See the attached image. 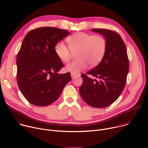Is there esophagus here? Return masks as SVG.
<instances>
[{"instance_id": "obj_1", "label": "esophagus", "mask_w": 148, "mask_h": 148, "mask_svg": "<svg viewBox=\"0 0 148 148\" xmlns=\"http://www.w3.org/2000/svg\"><path fill=\"white\" fill-rule=\"evenodd\" d=\"M76 75H77V74H74V73H71V74L72 78H74Z\"/></svg>"}]
</instances>
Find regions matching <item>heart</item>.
<instances>
[{
    "label": "heart",
    "instance_id": "1",
    "mask_svg": "<svg viewBox=\"0 0 148 148\" xmlns=\"http://www.w3.org/2000/svg\"><path fill=\"white\" fill-rule=\"evenodd\" d=\"M69 45L63 42L56 47L58 58L64 62H69L74 53H77L78 60L66 65V71L77 73L84 69L88 64L90 66L97 65L104 57L107 48V41L100 35H91L77 32L66 39Z\"/></svg>",
    "mask_w": 148,
    "mask_h": 148
}]
</instances>
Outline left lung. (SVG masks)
Masks as SVG:
<instances>
[{
    "mask_svg": "<svg viewBox=\"0 0 148 148\" xmlns=\"http://www.w3.org/2000/svg\"><path fill=\"white\" fill-rule=\"evenodd\" d=\"M103 35L107 48L101 62L92 70L82 74L83 84L79 92L89 106L103 108L114 102L122 94L129 72V58L124 41L120 35L106 29H92ZM91 75L95 78H90Z\"/></svg>",
    "mask_w": 148,
    "mask_h": 148,
    "instance_id": "1",
    "label": "left lung"
}]
</instances>
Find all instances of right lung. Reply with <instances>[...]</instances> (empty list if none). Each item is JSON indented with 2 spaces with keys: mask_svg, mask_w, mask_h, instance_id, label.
Masks as SVG:
<instances>
[{
  "mask_svg": "<svg viewBox=\"0 0 148 148\" xmlns=\"http://www.w3.org/2000/svg\"><path fill=\"white\" fill-rule=\"evenodd\" d=\"M69 35V31L60 28L41 27L24 38L16 57V79L32 104L47 106L56 101L71 79L69 72L58 73L64 64L56 52L58 42Z\"/></svg>",
  "mask_w": 148,
  "mask_h": 148,
  "instance_id": "add662e5",
  "label": "right lung"
}]
</instances>
